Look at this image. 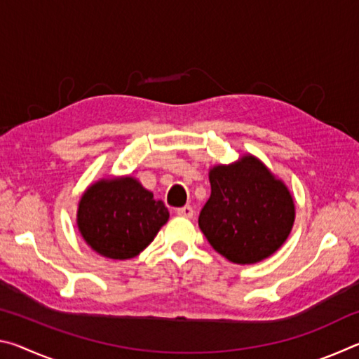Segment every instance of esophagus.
I'll use <instances>...</instances> for the list:
<instances>
[{
	"label": "esophagus",
	"mask_w": 359,
	"mask_h": 359,
	"mask_svg": "<svg viewBox=\"0 0 359 359\" xmlns=\"http://www.w3.org/2000/svg\"><path fill=\"white\" fill-rule=\"evenodd\" d=\"M175 214L180 217H185V218H191L194 215V210L191 205H184V208H179L177 210H175Z\"/></svg>",
	"instance_id": "34e87169"
}]
</instances>
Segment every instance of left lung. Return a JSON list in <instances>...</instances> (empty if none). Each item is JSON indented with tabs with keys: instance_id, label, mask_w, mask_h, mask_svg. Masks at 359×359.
Masks as SVG:
<instances>
[{
	"instance_id": "obj_1",
	"label": "left lung",
	"mask_w": 359,
	"mask_h": 359,
	"mask_svg": "<svg viewBox=\"0 0 359 359\" xmlns=\"http://www.w3.org/2000/svg\"><path fill=\"white\" fill-rule=\"evenodd\" d=\"M210 198L199 212V228L224 258L253 264L287 241L294 222L293 198L255 156L210 169Z\"/></svg>"
}]
</instances>
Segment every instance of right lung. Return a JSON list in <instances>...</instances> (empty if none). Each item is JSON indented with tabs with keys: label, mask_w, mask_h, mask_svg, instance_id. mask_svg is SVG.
Listing matches in <instances>:
<instances>
[{
	"label": "right lung",
	"mask_w": 359,
	"mask_h": 359,
	"mask_svg": "<svg viewBox=\"0 0 359 359\" xmlns=\"http://www.w3.org/2000/svg\"><path fill=\"white\" fill-rule=\"evenodd\" d=\"M169 210L131 177L101 180L79 203L77 224L95 252L128 259L141 253L168 222Z\"/></svg>",
	"instance_id": "right-lung-1"
}]
</instances>
